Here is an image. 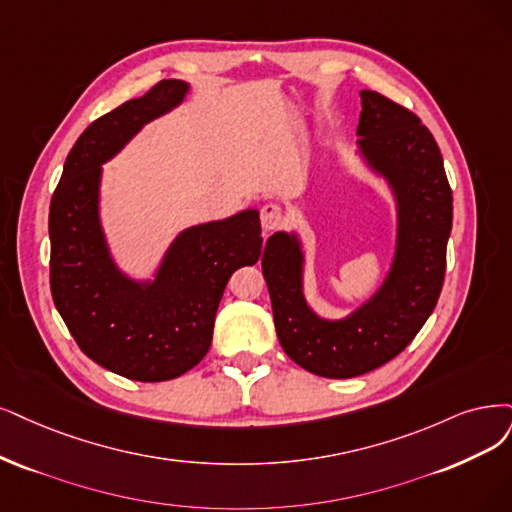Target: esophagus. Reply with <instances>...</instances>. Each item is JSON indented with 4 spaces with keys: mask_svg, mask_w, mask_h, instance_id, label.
Returning <instances> with one entry per match:
<instances>
[{
    "mask_svg": "<svg viewBox=\"0 0 512 512\" xmlns=\"http://www.w3.org/2000/svg\"><path fill=\"white\" fill-rule=\"evenodd\" d=\"M259 217H261V227H263V230H266V232L276 230V227H280L282 219H285V215H282V208H280L278 204H272V202L261 206Z\"/></svg>",
    "mask_w": 512,
    "mask_h": 512,
    "instance_id": "esophagus-1",
    "label": "esophagus"
}]
</instances>
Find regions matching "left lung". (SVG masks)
Instances as JSON below:
<instances>
[{
  "label": "left lung",
  "mask_w": 512,
  "mask_h": 512,
  "mask_svg": "<svg viewBox=\"0 0 512 512\" xmlns=\"http://www.w3.org/2000/svg\"><path fill=\"white\" fill-rule=\"evenodd\" d=\"M354 156L394 202V251L384 280L342 318L320 316L306 297V242L274 232L261 270L278 342L306 371L346 380L386 365L424 327L441 295L453 198L437 141L420 118L380 92L361 90Z\"/></svg>",
  "instance_id": "1"
}]
</instances>
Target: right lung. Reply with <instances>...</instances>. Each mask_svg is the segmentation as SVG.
Segmentation results:
<instances>
[{"instance_id":"1","label":"right lung","mask_w":512,"mask_h":512,"mask_svg":"<svg viewBox=\"0 0 512 512\" xmlns=\"http://www.w3.org/2000/svg\"><path fill=\"white\" fill-rule=\"evenodd\" d=\"M192 86L166 80L92 122L75 141L50 202V289L82 352L135 382L175 380L206 356L227 280L261 257L257 208L189 225L151 276L124 272L103 227V164Z\"/></svg>"}]
</instances>
